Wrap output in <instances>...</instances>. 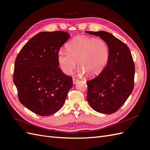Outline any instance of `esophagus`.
Segmentation results:
<instances>
[{
  "label": "esophagus",
  "mask_w": 150,
  "mask_h": 150,
  "mask_svg": "<svg viewBox=\"0 0 150 150\" xmlns=\"http://www.w3.org/2000/svg\"><path fill=\"white\" fill-rule=\"evenodd\" d=\"M79 81V79H75V78H73V84H76V83H77V82H78Z\"/></svg>",
  "instance_id": "34e87169"
}]
</instances>
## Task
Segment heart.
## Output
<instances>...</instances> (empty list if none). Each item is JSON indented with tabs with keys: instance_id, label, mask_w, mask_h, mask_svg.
I'll return each instance as SVG.
<instances>
[{
	"instance_id": "1",
	"label": "heart",
	"mask_w": 150,
	"mask_h": 150,
	"mask_svg": "<svg viewBox=\"0 0 150 150\" xmlns=\"http://www.w3.org/2000/svg\"><path fill=\"white\" fill-rule=\"evenodd\" d=\"M109 56V47L104 40L80 36L67 44L66 52L59 51L57 59L65 74L71 73L77 61L80 73L93 77L100 74L104 69Z\"/></svg>"
}]
</instances>
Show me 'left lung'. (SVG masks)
<instances>
[{
    "mask_svg": "<svg viewBox=\"0 0 150 150\" xmlns=\"http://www.w3.org/2000/svg\"><path fill=\"white\" fill-rule=\"evenodd\" d=\"M100 37L110 51L106 66L97 77L87 81V100L98 113L111 114L119 109L134 88L135 65L129 47L106 31H86Z\"/></svg>",
    "mask_w": 150,
    "mask_h": 150,
    "instance_id": "1",
    "label": "left lung"
}]
</instances>
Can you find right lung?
<instances>
[{"instance_id": "obj_1", "label": "right lung", "mask_w": 150, "mask_h": 150, "mask_svg": "<svg viewBox=\"0 0 150 150\" xmlns=\"http://www.w3.org/2000/svg\"><path fill=\"white\" fill-rule=\"evenodd\" d=\"M70 37L62 31L40 32L22 47L15 59L13 82L20 103L33 113L48 116L63 106L72 77L59 67V51Z\"/></svg>"}]
</instances>
